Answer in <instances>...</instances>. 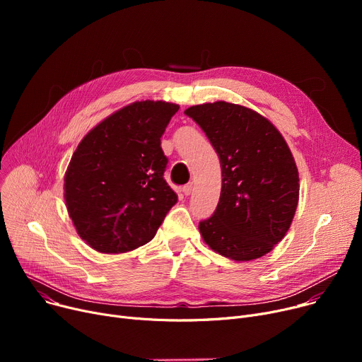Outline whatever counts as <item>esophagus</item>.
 I'll use <instances>...</instances> for the list:
<instances>
[{"label":"esophagus","mask_w":362,"mask_h":362,"mask_svg":"<svg viewBox=\"0 0 362 362\" xmlns=\"http://www.w3.org/2000/svg\"><path fill=\"white\" fill-rule=\"evenodd\" d=\"M182 191H183V194H185L186 197H189V195H191V194L194 192V185H192V183H189V185L183 186Z\"/></svg>","instance_id":"1"}]
</instances>
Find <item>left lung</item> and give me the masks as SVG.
<instances>
[{
  "mask_svg": "<svg viewBox=\"0 0 362 362\" xmlns=\"http://www.w3.org/2000/svg\"><path fill=\"white\" fill-rule=\"evenodd\" d=\"M185 114L205 132L221 167L217 210L199 223L202 240L233 261L269 254L286 236L299 201V173L286 141L245 105L205 103Z\"/></svg>",
  "mask_w": 362,
  "mask_h": 362,
  "instance_id": "left-lung-1",
  "label": "left lung"
}]
</instances>
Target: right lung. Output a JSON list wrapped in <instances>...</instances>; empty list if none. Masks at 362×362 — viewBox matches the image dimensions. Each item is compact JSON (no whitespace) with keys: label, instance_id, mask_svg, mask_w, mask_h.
Here are the masks:
<instances>
[{"label":"right lung","instance_id":"add662e5","mask_svg":"<svg viewBox=\"0 0 362 362\" xmlns=\"http://www.w3.org/2000/svg\"><path fill=\"white\" fill-rule=\"evenodd\" d=\"M180 107L135 101L92 127L64 175V201L76 232L101 254H124L156 236L177 202L163 175L161 136Z\"/></svg>","mask_w":362,"mask_h":362}]
</instances>
